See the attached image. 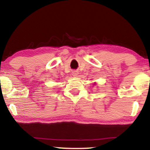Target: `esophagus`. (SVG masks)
<instances>
[{"instance_id": "1", "label": "esophagus", "mask_w": 150, "mask_h": 150, "mask_svg": "<svg viewBox=\"0 0 150 150\" xmlns=\"http://www.w3.org/2000/svg\"><path fill=\"white\" fill-rule=\"evenodd\" d=\"M79 74V71H72V75H73V76H77Z\"/></svg>"}]
</instances>
